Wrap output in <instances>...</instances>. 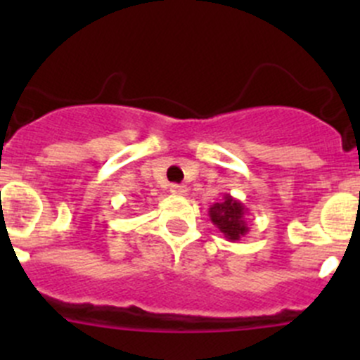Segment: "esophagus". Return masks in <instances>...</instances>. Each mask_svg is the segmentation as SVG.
Instances as JSON below:
<instances>
[{"label":"esophagus","instance_id":"obj_1","mask_svg":"<svg viewBox=\"0 0 360 360\" xmlns=\"http://www.w3.org/2000/svg\"><path fill=\"white\" fill-rule=\"evenodd\" d=\"M170 193L179 195V197H184L188 193V188L183 186V184H170Z\"/></svg>","mask_w":360,"mask_h":360}]
</instances>
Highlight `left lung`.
Here are the masks:
<instances>
[{
	"instance_id": "left-lung-1",
	"label": "left lung",
	"mask_w": 360,
	"mask_h": 360,
	"mask_svg": "<svg viewBox=\"0 0 360 360\" xmlns=\"http://www.w3.org/2000/svg\"><path fill=\"white\" fill-rule=\"evenodd\" d=\"M245 216H248V209L244 203L231 197L230 193H224L221 202H216L209 209L210 221L231 242L240 240L249 231Z\"/></svg>"
}]
</instances>
